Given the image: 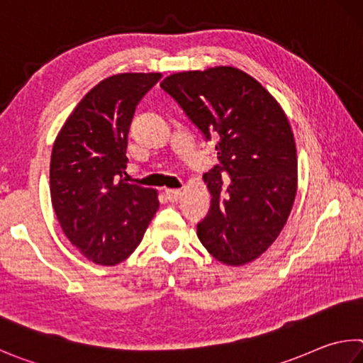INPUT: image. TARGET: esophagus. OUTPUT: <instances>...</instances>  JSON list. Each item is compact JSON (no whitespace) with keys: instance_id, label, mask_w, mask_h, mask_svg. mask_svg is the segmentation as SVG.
Segmentation results:
<instances>
[{"instance_id":"esophagus-1","label":"esophagus","mask_w":363,"mask_h":363,"mask_svg":"<svg viewBox=\"0 0 363 363\" xmlns=\"http://www.w3.org/2000/svg\"><path fill=\"white\" fill-rule=\"evenodd\" d=\"M167 199L169 200V201H177L179 200V196H181V190L179 189H167Z\"/></svg>"}]
</instances>
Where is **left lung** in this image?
<instances>
[{
    "mask_svg": "<svg viewBox=\"0 0 363 363\" xmlns=\"http://www.w3.org/2000/svg\"><path fill=\"white\" fill-rule=\"evenodd\" d=\"M160 87L216 143L219 164L203 176L211 208L196 223L201 245L225 265L255 260L284 228L296 194V149L284 111L232 67L176 72Z\"/></svg>",
    "mask_w": 363,
    "mask_h": 363,
    "instance_id": "1",
    "label": "left lung"
}]
</instances>
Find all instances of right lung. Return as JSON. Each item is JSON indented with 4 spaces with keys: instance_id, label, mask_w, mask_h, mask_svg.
<instances>
[{
    "instance_id": "add662e5",
    "label": "right lung",
    "mask_w": 363,
    "mask_h": 363,
    "mask_svg": "<svg viewBox=\"0 0 363 363\" xmlns=\"http://www.w3.org/2000/svg\"><path fill=\"white\" fill-rule=\"evenodd\" d=\"M160 72H125L95 85L65 122L50 157V196L67 238L85 259L113 267L140 245L159 199L122 179L131 118Z\"/></svg>"
}]
</instances>
